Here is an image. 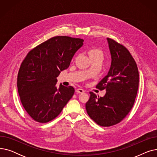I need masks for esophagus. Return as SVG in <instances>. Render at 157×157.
Returning a JSON list of instances; mask_svg holds the SVG:
<instances>
[{
	"label": "esophagus",
	"instance_id": "34e87169",
	"mask_svg": "<svg viewBox=\"0 0 157 157\" xmlns=\"http://www.w3.org/2000/svg\"><path fill=\"white\" fill-rule=\"evenodd\" d=\"M76 92H78V94H82L85 92V90L82 88H78L76 90Z\"/></svg>",
	"mask_w": 157,
	"mask_h": 157
}]
</instances>
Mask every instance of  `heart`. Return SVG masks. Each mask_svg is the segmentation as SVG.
<instances>
[{"mask_svg": "<svg viewBox=\"0 0 157 157\" xmlns=\"http://www.w3.org/2000/svg\"><path fill=\"white\" fill-rule=\"evenodd\" d=\"M88 55L90 58H98L100 59H102L104 56V53L100 49H92L88 52Z\"/></svg>", "mask_w": 157, "mask_h": 157, "instance_id": "b5f03b06", "label": "heart"}]
</instances>
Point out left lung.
I'll list each match as a JSON object with an SVG mask.
<instances>
[{"label":"left lung","mask_w":157,"mask_h":157,"mask_svg":"<svg viewBox=\"0 0 157 157\" xmlns=\"http://www.w3.org/2000/svg\"><path fill=\"white\" fill-rule=\"evenodd\" d=\"M111 56L108 74L96 87L105 90L103 97L90 92L86 103L89 117L102 127L120 123L134 105L139 86L137 64L128 49L113 39L107 38Z\"/></svg>","instance_id":"1"}]
</instances>
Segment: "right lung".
<instances>
[{
    "mask_svg": "<svg viewBox=\"0 0 157 157\" xmlns=\"http://www.w3.org/2000/svg\"><path fill=\"white\" fill-rule=\"evenodd\" d=\"M83 39L56 36L29 52L18 74L17 86L21 104L30 117L39 123L55 119L74 93V88L56 86L61 71L67 69Z\"/></svg>",
    "mask_w": 157,
    "mask_h": 157,
    "instance_id": "add662e5",
    "label": "right lung"
}]
</instances>
